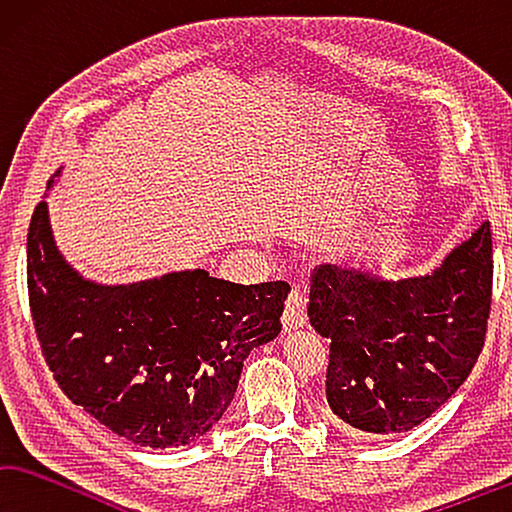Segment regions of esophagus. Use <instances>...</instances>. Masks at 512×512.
Wrapping results in <instances>:
<instances>
[{"label":"esophagus","instance_id":"esophagus-1","mask_svg":"<svg viewBox=\"0 0 512 512\" xmlns=\"http://www.w3.org/2000/svg\"><path fill=\"white\" fill-rule=\"evenodd\" d=\"M308 324L306 315V301H303L299 290H292L288 301H285V312H283V328L285 330H297Z\"/></svg>","mask_w":512,"mask_h":512}]
</instances>
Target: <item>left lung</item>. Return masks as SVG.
<instances>
[{
  "instance_id": "1",
  "label": "left lung",
  "mask_w": 512,
  "mask_h": 512,
  "mask_svg": "<svg viewBox=\"0 0 512 512\" xmlns=\"http://www.w3.org/2000/svg\"><path fill=\"white\" fill-rule=\"evenodd\" d=\"M490 303V222L432 274L414 279L387 281L364 267L319 265L308 317L330 339V411L346 427L382 436L425 423L477 364Z\"/></svg>"
}]
</instances>
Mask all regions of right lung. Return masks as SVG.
<instances>
[{
	"mask_svg": "<svg viewBox=\"0 0 512 512\" xmlns=\"http://www.w3.org/2000/svg\"><path fill=\"white\" fill-rule=\"evenodd\" d=\"M26 283L58 387L114 434L155 450L193 443L218 423L242 362L281 333L290 292L285 281L238 285L204 270L85 281L56 249L47 202L31 218Z\"/></svg>",
	"mask_w": 512,
	"mask_h": 512,
	"instance_id": "obj_1",
	"label": "right lung"
}]
</instances>
